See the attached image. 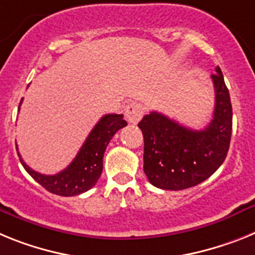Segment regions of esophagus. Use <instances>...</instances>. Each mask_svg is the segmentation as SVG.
Segmentation results:
<instances>
[{
	"label": "esophagus",
	"mask_w": 255,
	"mask_h": 255,
	"mask_svg": "<svg viewBox=\"0 0 255 255\" xmlns=\"http://www.w3.org/2000/svg\"><path fill=\"white\" fill-rule=\"evenodd\" d=\"M143 114V108L137 103H129L125 108V117L127 119V122L132 123V125H136L137 122L142 118Z\"/></svg>",
	"instance_id": "esophagus-1"
}]
</instances>
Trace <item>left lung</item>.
<instances>
[{
    "instance_id": "obj_1",
    "label": "left lung",
    "mask_w": 255,
    "mask_h": 255,
    "mask_svg": "<svg viewBox=\"0 0 255 255\" xmlns=\"http://www.w3.org/2000/svg\"><path fill=\"white\" fill-rule=\"evenodd\" d=\"M212 81L216 91L213 119L195 130L151 112L138 123L143 134V172L155 187L185 190L209 178L229 152L232 106L220 66Z\"/></svg>"
}]
</instances>
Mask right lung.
Here are the masks:
<instances>
[{
  "label": "right lung",
  "instance_id": "obj_1",
  "mask_svg": "<svg viewBox=\"0 0 255 255\" xmlns=\"http://www.w3.org/2000/svg\"><path fill=\"white\" fill-rule=\"evenodd\" d=\"M21 103H23V99L19 104V109H20ZM126 126H127V122L123 119L122 114L104 115L103 118L97 122L94 129L91 130V133L88 134L85 143L82 145L81 150L73 159L72 163L65 169L52 176L41 174L28 167L25 161L21 159L16 145L17 155L24 169L42 187L60 196H74V195L88 191L91 187L96 185L103 172V158L106 146L110 142L112 137Z\"/></svg>",
  "mask_w": 255,
  "mask_h": 255
}]
</instances>
